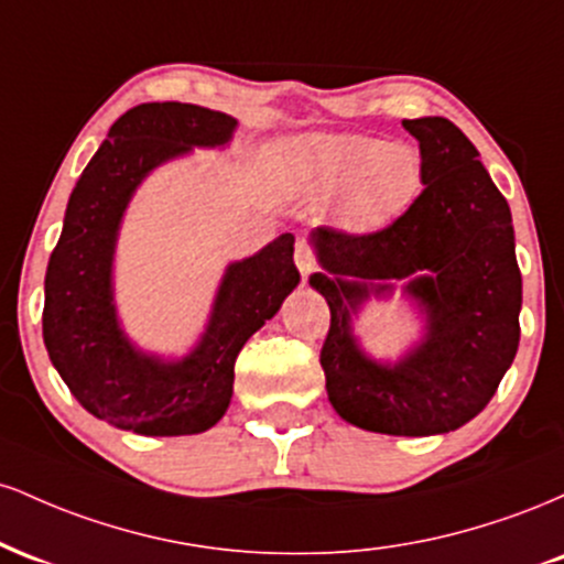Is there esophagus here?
<instances>
[{"mask_svg": "<svg viewBox=\"0 0 564 564\" xmlns=\"http://www.w3.org/2000/svg\"><path fill=\"white\" fill-rule=\"evenodd\" d=\"M294 262H296V268H300L302 278H307V275L315 270V254H313V249H310V246L304 243V241L296 243V249H294Z\"/></svg>", "mask_w": 564, "mask_h": 564, "instance_id": "esophagus-1", "label": "esophagus"}]
</instances>
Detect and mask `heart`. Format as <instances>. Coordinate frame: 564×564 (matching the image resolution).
Segmentation results:
<instances>
[{"label": "heart", "mask_w": 564, "mask_h": 564, "mask_svg": "<svg viewBox=\"0 0 564 564\" xmlns=\"http://www.w3.org/2000/svg\"><path fill=\"white\" fill-rule=\"evenodd\" d=\"M289 193L326 204L352 232L390 228L424 191V156L411 142L377 134H313L296 142L283 170Z\"/></svg>", "instance_id": "heart-1"}]
</instances>
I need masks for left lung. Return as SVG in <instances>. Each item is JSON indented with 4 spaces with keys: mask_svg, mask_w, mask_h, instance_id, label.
<instances>
[{
    "mask_svg": "<svg viewBox=\"0 0 564 564\" xmlns=\"http://www.w3.org/2000/svg\"><path fill=\"white\" fill-rule=\"evenodd\" d=\"M424 156V191L368 236L310 232L332 310L321 349L326 392L347 424L400 437L443 435L490 403L520 345L522 275L514 228L467 134L443 116L405 119ZM398 285L423 315V339L398 361L371 359L351 318Z\"/></svg>",
    "mask_w": 564,
    "mask_h": 564,
    "instance_id": "obj_1",
    "label": "left lung"
}]
</instances>
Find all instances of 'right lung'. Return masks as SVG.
<instances>
[{"label":"right lung","mask_w":564,"mask_h":564,"mask_svg":"<svg viewBox=\"0 0 564 564\" xmlns=\"http://www.w3.org/2000/svg\"><path fill=\"white\" fill-rule=\"evenodd\" d=\"M238 121L191 102H142L113 121L70 193L44 278L42 334L70 394L102 422L134 435H198L228 411L236 358L300 283L294 236L230 262L204 334L183 358L129 339L113 294V260L127 206L161 164L193 148H225Z\"/></svg>","instance_id":"right-lung-1"}]
</instances>
